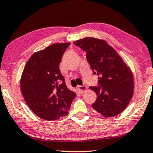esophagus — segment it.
<instances>
[{
	"mask_svg": "<svg viewBox=\"0 0 153 153\" xmlns=\"http://www.w3.org/2000/svg\"><path fill=\"white\" fill-rule=\"evenodd\" d=\"M77 89H78V91L80 92V93H84V92H85L86 90L87 89V87L84 85L78 86V87H77Z\"/></svg>",
	"mask_w": 153,
	"mask_h": 153,
	"instance_id": "34e87169",
	"label": "esophagus"
}]
</instances>
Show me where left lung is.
<instances>
[{"mask_svg":"<svg viewBox=\"0 0 153 153\" xmlns=\"http://www.w3.org/2000/svg\"><path fill=\"white\" fill-rule=\"evenodd\" d=\"M85 51L98 85L90 87L97 95L91 107L105 117L119 114L126 108L134 93V76L120 56L105 40L85 37L74 42Z\"/></svg>","mask_w":153,"mask_h":153,"instance_id":"8db88e82","label":"left lung"}]
</instances>
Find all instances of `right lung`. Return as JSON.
<instances>
[{
	"label": "right lung",
	"mask_w": 153,
	"mask_h": 153,
	"mask_svg": "<svg viewBox=\"0 0 153 153\" xmlns=\"http://www.w3.org/2000/svg\"><path fill=\"white\" fill-rule=\"evenodd\" d=\"M70 43L54 44L34 53L21 78V91L33 112L41 119L54 120L66 116L76 93L66 87L59 70L62 55Z\"/></svg>",
	"instance_id": "add662e5"
}]
</instances>
